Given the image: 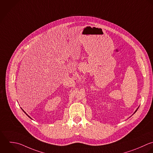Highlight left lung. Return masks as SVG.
Wrapping results in <instances>:
<instances>
[{
    "label": "left lung",
    "mask_w": 153,
    "mask_h": 153,
    "mask_svg": "<svg viewBox=\"0 0 153 153\" xmlns=\"http://www.w3.org/2000/svg\"><path fill=\"white\" fill-rule=\"evenodd\" d=\"M139 107H140V106H139ZM139 107H138V108H137V110H135V112H134V114H135V113H136V112H137V110H138V108H139Z\"/></svg>",
    "instance_id": "obj_1"
}]
</instances>
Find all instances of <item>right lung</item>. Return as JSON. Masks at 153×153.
<instances>
[{"instance_id": "1", "label": "right lung", "mask_w": 153, "mask_h": 153, "mask_svg": "<svg viewBox=\"0 0 153 153\" xmlns=\"http://www.w3.org/2000/svg\"><path fill=\"white\" fill-rule=\"evenodd\" d=\"M21 109H22V108H21ZM22 111H24V113H25V114H26V113H25V111H24V110H22ZM27 116H28V117H30V119H31V117H30V116H28V114H27Z\"/></svg>"}]
</instances>
